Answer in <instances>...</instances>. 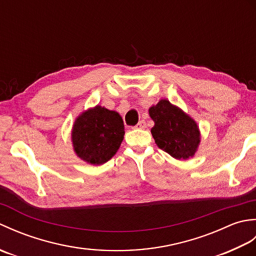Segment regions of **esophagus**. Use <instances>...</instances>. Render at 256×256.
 Wrapping results in <instances>:
<instances>
[{
    "instance_id": "obj_1",
    "label": "esophagus",
    "mask_w": 256,
    "mask_h": 256,
    "mask_svg": "<svg viewBox=\"0 0 256 256\" xmlns=\"http://www.w3.org/2000/svg\"><path fill=\"white\" fill-rule=\"evenodd\" d=\"M134 128H146V122L144 121V120H140V121L136 125H135Z\"/></svg>"
}]
</instances>
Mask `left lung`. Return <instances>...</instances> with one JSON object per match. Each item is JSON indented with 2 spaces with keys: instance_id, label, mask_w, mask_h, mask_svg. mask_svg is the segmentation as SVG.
<instances>
[{
  "instance_id": "left-lung-1",
  "label": "left lung",
  "mask_w": 256,
  "mask_h": 256,
  "mask_svg": "<svg viewBox=\"0 0 256 256\" xmlns=\"http://www.w3.org/2000/svg\"><path fill=\"white\" fill-rule=\"evenodd\" d=\"M148 113L155 123L150 132L160 150L176 160H188L194 155L200 131L194 118L166 99L150 106Z\"/></svg>"
}]
</instances>
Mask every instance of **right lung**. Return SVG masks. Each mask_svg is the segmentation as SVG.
<instances>
[{
    "label": "right lung",
    "mask_w": 256,
    "mask_h": 256,
    "mask_svg": "<svg viewBox=\"0 0 256 256\" xmlns=\"http://www.w3.org/2000/svg\"><path fill=\"white\" fill-rule=\"evenodd\" d=\"M121 116L96 106L76 118L72 131L74 153L91 165H102L116 155L124 138Z\"/></svg>",
    "instance_id": "right-lung-1"
}]
</instances>
